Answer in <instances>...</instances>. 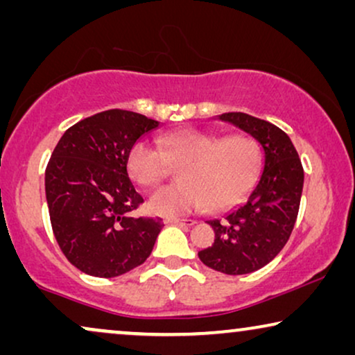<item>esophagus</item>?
I'll use <instances>...</instances> for the list:
<instances>
[{"label":"esophagus","instance_id":"esophagus-1","mask_svg":"<svg viewBox=\"0 0 355 355\" xmlns=\"http://www.w3.org/2000/svg\"><path fill=\"white\" fill-rule=\"evenodd\" d=\"M166 225H179V226H193L196 220H181V218H166L164 220Z\"/></svg>","mask_w":355,"mask_h":355}]
</instances>
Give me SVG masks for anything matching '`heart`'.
<instances>
[{"instance_id":"b5f03b06","label":"heart","mask_w":355,"mask_h":355,"mask_svg":"<svg viewBox=\"0 0 355 355\" xmlns=\"http://www.w3.org/2000/svg\"><path fill=\"white\" fill-rule=\"evenodd\" d=\"M159 147L140 140L130 148V178L144 187H155L182 164V182L164 186L148 198V210L158 216L205 211L211 205L225 210L241 202L254 186L260 168L259 145L249 135L181 129L159 137Z\"/></svg>"}]
</instances>
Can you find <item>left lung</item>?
<instances>
[{
	"instance_id": "8db88e82",
	"label": "left lung",
	"mask_w": 355,
	"mask_h": 355,
	"mask_svg": "<svg viewBox=\"0 0 355 355\" xmlns=\"http://www.w3.org/2000/svg\"><path fill=\"white\" fill-rule=\"evenodd\" d=\"M218 119L250 134L263 148L257 184L242 205L223 220H210L215 242L198 259L226 275H247L270 263L288 242L297 220L304 168L289 135L268 121L245 113Z\"/></svg>"
}]
</instances>
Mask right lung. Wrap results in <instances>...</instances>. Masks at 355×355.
<instances>
[{
    "instance_id": "right-lung-1",
    "label": "right lung",
    "mask_w": 355,
    "mask_h": 355,
    "mask_svg": "<svg viewBox=\"0 0 355 355\" xmlns=\"http://www.w3.org/2000/svg\"><path fill=\"white\" fill-rule=\"evenodd\" d=\"M159 125L125 110H108L72 125L45 171L51 227L62 254L96 278L142 265L162 231L159 218H134L144 198L128 174L130 148Z\"/></svg>"
}]
</instances>
